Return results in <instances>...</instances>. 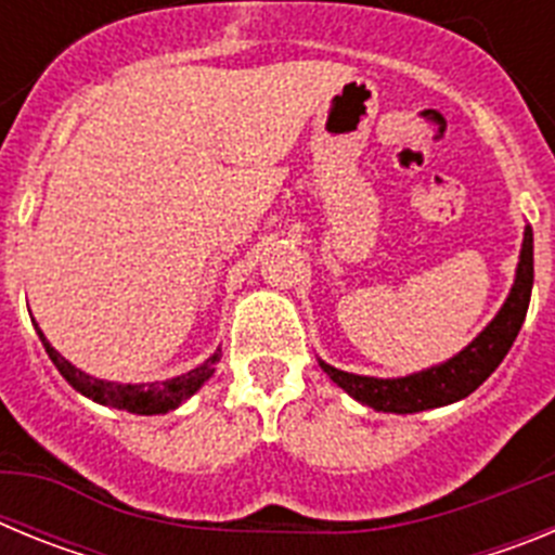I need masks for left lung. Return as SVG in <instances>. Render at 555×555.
Here are the masks:
<instances>
[{
  "mask_svg": "<svg viewBox=\"0 0 555 555\" xmlns=\"http://www.w3.org/2000/svg\"><path fill=\"white\" fill-rule=\"evenodd\" d=\"M533 288V230L526 228L522 249H519L517 278H514L512 294L503 302L492 322L483 327L480 336L473 338L459 356L430 370L414 372L405 377H366L341 372L336 366L320 361L322 370L331 375L336 386L356 397L358 403L370 405L375 411H391V414H416V411L450 405L461 397L473 395L489 375L500 366V361L512 350L519 327L526 322L528 302Z\"/></svg>",
  "mask_w": 555,
  "mask_h": 555,
  "instance_id": "left-lung-1",
  "label": "left lung"
}]
</instances>
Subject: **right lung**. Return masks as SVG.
<instances>
[{"label": "right lung", "mask_w": 555, "mask_h": 555, "mask_svg": "<svg viewBox=\"0 0 555 555\" xmlns=\"http://www.w3.org/2000/svg\"><path fill=\"white\" fill-rule=\"evenodd\" d=\"M36 331L38 336H41L43 347H47L49 358H52V364L57 366V372H61L80 395L91 397V400H96V403L102 405H111V409L130 411V414L150 416L178 409L183 400H189V397L214 375V370H217L219 364V356H222V352L217 350L205 364H199L197 370L171 377V380H158V384H113V380H100V377H91L82 370H77L75 364H68L66 358H63L55 347L49 345L47 336L41 333V327H36Z\"/></svg>", "instance_id": "add662e5"}]
</instances>
